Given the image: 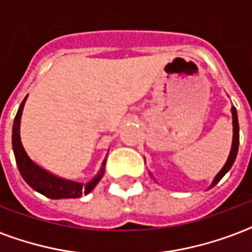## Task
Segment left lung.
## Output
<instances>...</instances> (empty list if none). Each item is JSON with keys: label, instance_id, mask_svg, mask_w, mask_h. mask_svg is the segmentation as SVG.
Masks as SVG:
<instances>
[{"label": "left lung", "instance_id": "left-lung-1", "mask_svg": "<svg viewBox=\"0 0 252 252\" xmlns=\"http://www.w3.org/2000/svg\"><path fill=\"white\" fill-rule=\"evenodd\" d=\"M231 114H233V132H234V134H233V145H231V150H230V154H229V158H227L226 163H225V166L222 167V170L217 174V176L215 178V180H213V183H212L211 187H213L215 184H217L220 182V180L222 179V176L226 174L229 170H230V167L233 166V163H234L235 161V157H237V153H238V145H239V124H238V115H237V110H235L234 107L231 108Z\"/></svg>", "mask_w": 252, "mask_h": 252}]
</instances>
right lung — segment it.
Listing matches in <instances>:
<instances>
[{
    "mask_svg": "<svg viewBox=\"0 0 252 252\" xmlns=\"http://www.w3.org/2000/svg\"><path fill=\"white\" fill-rule=\"evenodd\" d=\"M25 102L26 98L23 99V102L18 108L13 126V150L18 170L21 172L22 178L25 179V182L30 187L49 199H77L82 193L87 195L98 184L99 180L102 179L103 174H104V167H106V161L103 162L100 171L95 175L94 179L86 184L61 179V178H57L35 165L26 154L25 149L22 146L21 137H19V123H21V115Z\"/></svg>",
    "mask_w": 252,
    "mask_h": 252,
    "instance_id": "obj_1",
    "label": "right lung"
}]
</instances>
